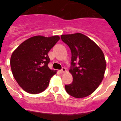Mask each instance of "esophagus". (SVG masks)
<instances>
[{
	"label": "esophagus",
	"instance_id": "obj_1",
	"mask_svg": "<svg viewBox=\"0 0 121 121\" xmlns=\"http://www.w3.org/2000/svg\"><path fill=\"white\" fill-rule=\"evenodd\" d=\"M66 72V68H63L61 70H60V73H63L65 72Z\"/></svg>",
	"mask_w": 121,
	"mask_h": 121
}]
</instances>
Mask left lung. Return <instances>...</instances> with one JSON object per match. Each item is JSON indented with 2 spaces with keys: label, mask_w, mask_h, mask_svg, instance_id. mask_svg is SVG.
Wrapping results in <instances>:
<instances>
[{
  "label": "left lung",
  "mask_w": 121,
  "mask_h": 121,
  "mask_svg": "<svg viewBox=\"0 0 121 121\" xmlns=\"http://www.w3.org/2000/svg\"><path fill=\"white\" fill-rule=\"evenodd\" d=\"M61 40L72 52L71 84L65 85L69 95L83 98L92 94L104 77L106 61L104 53L97 44L82 33L61 35Z\"/></svg>",
  "instance_id": "obj_1"
}]
</instances>
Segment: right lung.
<instances>
[{
	"label": "right lung",
	"instance_id": "right-lung-1",
	"mask_svg": "<svg viewBox=\"0 0 121 121\" xmlns=\"http://www.w3.org/2000/svg\"><path fill=\"white\" fill-rule=\"evenodd\" d=\"M60 39L59 36L31 37L12 53L10 61L12 74L24 91L36 94L48 86L56 71L48 67L50 60L48 53Z\"/></svg>",
	"mask_w": 121,
	"mask_h": 121
}]
</instances>
